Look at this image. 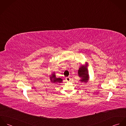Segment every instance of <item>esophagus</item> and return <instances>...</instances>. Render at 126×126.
Masks as SVG:
<instances>
[{"label":"esophagus","mask_w":126,"mask_h":126,"mask_svg":"<svg viewBox=\"0 0 126 126\" xmlns=\"http://www.w3.org/2000/svg\"><path fill=\"white\" fill-rule=\"evenodd\" d=\"M66 80L67 81H70L71 80V79L69 77H66Z\"/></svg>","instance_id":"obj_1"}]
</instances>
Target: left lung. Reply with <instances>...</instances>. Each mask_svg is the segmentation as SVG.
Wrapping results in <instances>:
<instances>
[{"label":"left lung","instance_id":"8db88e82","mask_svg":"<svg viewBox=\"0 0 126 126\" xmlns=\"http://www.w3.org/2000/svg\"><path fill=\"white\" fill-rule=\"evenodd\" d=\"M88 63H86L85 65H82L78 70V75L81 78L79 80L81 82L86 83L89 80V74L87 71V67Z\"/></svg>","mask_w":126,"mask_h":126}]
</instances>
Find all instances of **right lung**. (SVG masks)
I'll use <instances>...</instances> for the list:
<instances>
[{"instance_id": "1", "label": "right lung", "mask_w": 126, "mask_h": 126, "mask_svg": "<svg viewBox=\"0 0 126 126\" xmlns=\"http://www.w3.org/2000/svg\"><path fill=\"white\" fill-rule=\"evenodd\" d=\"M50 79L51 82H52V83H58V82L60 83V82H62L63 81V79L61 78H57L56 77L55 73H53L51 75V76H50Z\"/></svg>"}]
</instances>
